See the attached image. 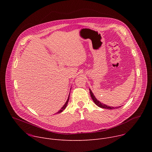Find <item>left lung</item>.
<instances>
[{
  "instance_id": "8db88e82",
  "label": "left lung",
  "mask_w": 152,
  "mask_h": 152,
  "mask_svg": "<svg viewBox=\"0 0 152 152\" xmlns=\"http://www.w3.org/2000/svg\"><path fill=\"white\" fill-rule=\"evenodd\" d=\"M89 90H90V93L91 97V98H92L93 102H94L95 103V104H96L97 106H98L99 107H102V108H104V109H108V110H114V109H115V108H118V107H120V106H119V107H112V106H109L106 105V104H104L101 103L100 102H99V101L95 97V96H94V94H93V93H92L91 90L90 89H89Z\"/></svg>"
}]
</instances>
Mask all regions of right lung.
I'll return each instance as SVG.
<instances>
[{
  "label": "right lung",
  "instance_id": "obj_1",
  "mask_svg": "<svg viewBox=\"0 0 152 152\" xmlns=\"http://www.w3.org/2000/svg\"><path fill=\"white\" fill-rule=\"evenodd\" d=\"M71 90V89H70ZM69 97H70V94H69V97H68V99H67V102H66V103L64 104V105L61 107V109L57 113L58 114H59V113H61V112H62L65 109H66V107H67V104H68V102H69Z\"/></svg>",
  "mask_w": 152,
  "mask_h": 152
}]
</instances>
